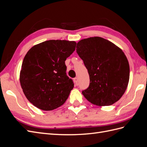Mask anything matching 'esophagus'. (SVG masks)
Instances as JSON below:
<instances>
[{"label": "esophagus", "mask_w": 147, "mask_h": 147, "mask_svg": "<svg viewBox=\"0 0 147 147\" xmlns=\"http://www.w3.org/2000/svg\"><path fill=\"white\" fill-rule=\"evenodd\" d=\"M74 82H75V83L77 84H78V78H74Z\"/></svg>", "instance_id": "1"}]
</instances>
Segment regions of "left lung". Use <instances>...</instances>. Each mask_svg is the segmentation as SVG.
<instances>
[{"instance_id":"obj_1","label":"left lung","mask_w":147,"mask_h":147,"mask_svg":"<svg viewBox=\"0 0 147 147\" xmlns=\"http://www.w3.org/2000/svg\"><path fill=\"white\" fill-rule=\"evenodd\" d=\"M77 53L90 75V86L84 97L97 106H109L119 100L129 80V65L122 50L100 37L82 39Z\"/></svg>"}]
</instances>
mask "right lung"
<instances>
[{"label":"right lung","instance_id":"right-lung-1","mask_svg":"<svg viewBox=\"0 0 147 147\" xmlns=\"http://www.w3.org/2000/svg\"><path fill=\"white\" fill-rule=\"evenodd\" d=\"M75 41L50 40L35 45L22 63L20 82L28 100L50 111L63 105L74 88L66 75V59L75 51Z\"/></svg>","mask_w":147,"mask_h":147}]
</instances>
